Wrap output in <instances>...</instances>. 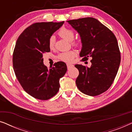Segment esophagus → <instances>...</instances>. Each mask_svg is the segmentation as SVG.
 Here are the masks:
<instances>
[{
    "instance_id": "34e87169",
    "label": "esophagus",
    "mask_w": 132,
    "mask_h": 132,
    "mask_svg": "<svg viewBox=\"0 0 132 132\" xmlns=\"http://www.w3.org/2000/svg\"><path fill=\"white\" fill-rule=\"evenodd\" d=\"M67 67L68 70H70L71 68L73 67V65L70 64H67Z\"/></svg>"
}]
</instances>
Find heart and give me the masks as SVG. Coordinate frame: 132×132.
<instances>
[{"label":"heart","instance_id":"heart-1","mask_svg":"<svg viewBox=\"0 0 132 132\" xmlns=\"http://www.w3.org/2000/svg\"><path fill=\"white\" fill-rule=\"evenodd\" d=\"M58 34L63 38L65 39L68 41H71V44L75 46H78L80 44V42L78 41H73L75 38V32L73 30L70 29L62 27L59 30ZM55 45V38L54 36H51L48 39V46L50 48H54ZM76 56V52L74 50H70L68 52H65L61 53L59 55L58 57L61 61L66 62H73L74 58Z\"/></svg>","mask_w":132,"mask_h":132}]
</instances>
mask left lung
Instances as JSON below:
<instances>
[{"label":"left lung","mask_w":132,"mask_h":132,"mask_svg":"<svg viewBox=\"0 0 132 132\" xmlns=\"http://www.w3.org/2000/svg\"><path fill=\"white\" fill-rule=\"evenodd\" d=\"M80 35L82 61L91 58L90 67L75 65L79 75L76 84L80 91L90 96L107 91L114 80L121 61L117 39L109 29L93 17L67 21Z\"/></svg>","instance_id":"8db88e82"}]
</instances>
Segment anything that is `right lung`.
I'll return each instance as SVG.
<instances>
[{"instance_id":"1","label":"right lung","mask_w":132,"mask_h":132,"mask_svg":"<svg viewBox=\"0 0 132 132\" xmlns=\"http://www.w3.org/2000/svg\"><path fill=\"white\" fill-rule=\"evenodd\" d=\"M59 23H34L25 29L18 38L12 56L16 77L23 89L34 98L48 100L59 89V79L67 68L62 61L48 68L43 63V54L50 51L48 39L62 26Z\"/></svg>"}]
</instances>
